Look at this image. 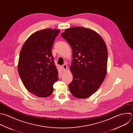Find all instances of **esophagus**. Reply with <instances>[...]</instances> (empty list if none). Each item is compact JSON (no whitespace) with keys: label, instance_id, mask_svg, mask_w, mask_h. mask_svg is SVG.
<instances>
[{"label":"esophagus","instance_id":"obj_1","mask_svg":"<svg viewBox=\"0 0 133 133\" xmlns=\"http://www.w3.org/2000/svg\"><path fill=\"white\" fill-rule=\"evenodd\" d=\"M62 68H63V71L66 70L67 69V65H66V64H64V65H63V66H62Z\"/></svg>","mask_w":133,"mask_h":133}]
</instances>
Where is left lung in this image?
<instances>
[{
    "label": "left lung",
    "mask_w": 133,
    "mask_h": 133,
    "mask_svg": "<svg viewBox=\"0 0 133 133\" xmlns=\"http://www.w3.org/2000/svg\"><path fill=\"white\" fill-rule=\"evenodd\" d=\"M61 35L72 50L70 69L73 79L69 90L77 98H87L96 92L107 74L106 44L97 32L81 26L66 29Z\"/></svg>",
    "instance_id": "1"
}]
</instances>
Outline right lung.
<instances>
[{
  "mask_svg": "<svg viewBox=\"0 0 133 133\" xmlns=\"http://www.w3.org/2000/svg\"><path fill=\"white\" fill-rule=\"evenodd\" d=\"M59 30L45 29L33 33L21 49L18 70L26 89L38 97H47L58 80L52 49Z\"/></svg>",
  "mask_w": 133,
  "mask_h": 133,
  "instance_id": "right-lung-1",
  "label": "right lung"
}]
</instances>
